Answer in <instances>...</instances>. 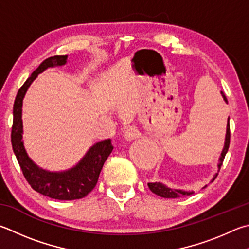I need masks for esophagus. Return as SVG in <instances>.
<instances>
[{"instance_id":"esophagus-1","label":"esophagus","mask_w":249,"mask_h":249,"mask_svg":"<svg viewBox=\"0 0 249 249\" xmlns=\"http://www.w3.org/2000/svg\"><path fill=\"white\" fill-rule=\"evenodd\" d=\"M139 136V132L136 126H128V127H126L125 132H124V137L126 140H128V142H132V140L136 139Z\"/></svg>"}]
</instances>
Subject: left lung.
<instances>
[{"label": "left lung", "mask_w": 249, "mask_h": 249, "mask_svg": "<svg viewBox=\"0 0 249 249\" xmlns=\"http://www.w3.org/2000/svg\"><path fill=\"white\" fill-rule=\"evenodd\" d=\"M221 94H222V97L224 99V101L228 103V99L225 97V94L221 91ZM230 139H231V132H230V117L228 119V125H227V135H225V142H224V148L222 152H221V157L219 159V164H218V168L219 171L221 169V166H222L223 163V160L225 158V155H227V152L229 150V147H230ZM216 176H218V173L214 175V178L212 180H214ZM148 187L150 191L156 194V195L160 196V197H163V198H179V197H185V196H189L192 195L193 192H187V191H180V189H172L169 188L168 186H165L164 184L162 183H148Z\"/></svg>", "instance_id": "1"}]
</instances>
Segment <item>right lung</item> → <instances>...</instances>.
I'll use <instances>...</instances> for the list:
<instances>
[{
	"label": "right lung",
	"instance_id": "right-lung-1",
	"mask_svg": "<svg viewBox=\"0 0 249 249\" xmlns=\"http://www.w3.org/2000/svg\"><path fill=\"white\" fill-rule=\"evenodd\" d=\"M66 60L67 55H55L44 60L18 90L13 107L11 134L13 151L27 182L36 192L58 200H74L87 196L97 185L102 166L113 150L111 139L99 142L89 149L77 165L64 172H50L39 168L27 155L22 142V99L40 73L49 67L64 65Z\"/></svg>",
	"mask_w": 249,
	"mask_h": 249
}]
</instances>
